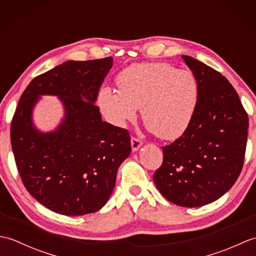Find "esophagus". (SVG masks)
I'll use <instances>...</instances> for the list:
<instances>
[{"label":"esophagus","mask_w":256,"mask_h":256,"mask_svg":"<svg viewBox=\"0 0 256 256\" xmlns=\"http://www.w3.org/2000/svg\"><path fill=\"white\" fill-rule=\"evenodd\" d=\"M142 144L143 143H142V140H140L135 138H131V145H132L133 152H138L140 148V146H142Z\"/></svg>","instance_id":"34e87169"}]
</instances>
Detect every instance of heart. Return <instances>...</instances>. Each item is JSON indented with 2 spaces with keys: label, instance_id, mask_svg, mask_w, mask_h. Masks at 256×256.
Segmentation results:
<instances>
[{
  "label": "heart",
  "instance_id": "heart-1",
  "mask_svg": "<svg viewBox=\"0 0 256 256\" xmlns=\"http://www.w3.org/2000/svg\"><path fill=\"white\" fill-rule=\"evenodd\" d=\"M118 91L102 88L98 104L108 122L122 128L138 118L140 108L148 130L174 140L186 133L197 114L201 86L190 70L167 62L136 64L118 76Z\"/></svg>",
  "mask_w": 256,
  "mask_h": 256
}]
</instances>
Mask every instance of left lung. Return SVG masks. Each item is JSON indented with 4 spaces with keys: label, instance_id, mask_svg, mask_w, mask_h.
<instances>
[{
    "label": "left lung",
    "instance_id": "8db88e82",
    "mask_svg": "<svg viewBox=\"0 0 256 256\" xmlns=\"http://www.w3.org/2000/svg\"><path fill=\"white\" fill-rule=\"evenodd\" d=\"M182 58L199 80V108L188 131L162 148L164 160L153 179L172 204L196 208L218 200L236 182L248 118L229 80L197 59Z\"/></svg>",
    "mask_w": 256,
    "mask_h": 256
}]
</instances>
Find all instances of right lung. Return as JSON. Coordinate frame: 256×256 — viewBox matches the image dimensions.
<instances>
[{
	"mask_svg": "<svg viewBox=\"0 0 256 256\" xmlns=\"http://www.w3.org/2000/svg\"><path fill=\"white\" fill-rule=\"evenodd\" d=\"M112 64V57L59 64L32 79L16 108L10 143L22 180L38 202L57 214L100 210L132 150L128 130L102 121L96 106ZM42 95L57 96L64 108L61 123L48 132L32 120Z\"/></svg>",
	"mask_w": 256,
	"mask_h": 256,
	"instance_id": "add662e5",
	"label": "right lung"
}]
</instances>
